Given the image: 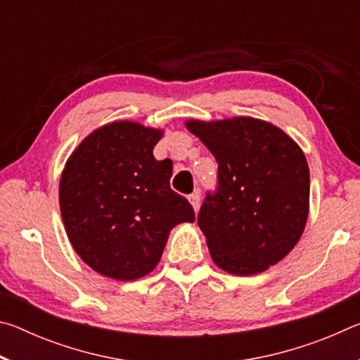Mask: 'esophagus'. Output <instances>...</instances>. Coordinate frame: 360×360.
I'll return each instance as SVG.
<instances>
[{
    "label": "esophagus",
    "mask_w": 360,
    "mask_h": 360,
    "mask_svg": "<svg viewBox=\"0 0 360 360\" xmlns=\"http://www.w3.org/2000/svg\"><path fill=\"white\" fill-rule=\"evenodd\" d=\"M188 202H191V205L193 206L195 211H198L200 203H202V192H200L197 188V191H195L193 193L188 195Z\"/></svg>",
    "instance_id": "esophagus-1"
}]
</instances>
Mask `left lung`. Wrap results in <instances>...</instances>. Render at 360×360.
I'll list each match as a JSON object with an SVG mask.
<instances>
[{
  "instance_id": "left-lung-1",
  "label": "left lung",
  "mask_w": 360,
  "mask_h": 360,
  "mask_svg": "<svg viewBox=\"0 0 360 360\" xmlns=\"http://www.w3.org/2000/svg\"><path fill=\"white\" fill-rule=\"evenodd\" d=\"M186 127L217 162V186L198 212L212 260L231 275L265 271L294 249L307 224L304 154L283 130L259 119L188 120Z\"/></svg>"
}]
</instances>
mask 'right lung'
I'll return each mask as SVG.
<instances>
[{
    "label": "right lung",
    "instance_id": "add662e5",
    "mask_svg": "<svg viewBox=\"0 0 360 360\" xmlns=\"http://www.w3.org/2000/svg\"><path fill=\"white\" fill-rule=\"evenodd\" d=\"M160 130L112 122L72 152L60 179V211L72 248L100 275L131 281L160 262L169 231L193 222L169 187L172 160H155Z\"/></svg>",
    "mask_w": 360,
    "mask_h": 360
}]
</instances>
